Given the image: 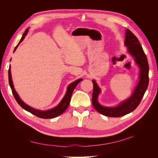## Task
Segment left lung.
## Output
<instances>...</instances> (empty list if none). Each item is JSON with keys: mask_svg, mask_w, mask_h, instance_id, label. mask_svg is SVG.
I'll return each instance as SVG.
<instances>
[{"mask_svg": "<svg viewBox=\"0 0 158 158\" xmlns=\"http://www.w3.org/2000/svg\"><path fill=\"white\" fill-rule=\"evenodd\" d=\"M125 45L127 47V52L133 57L136 64L140 69L138 82L131 96L116 106H103L98 102V97L101 93V89L96 81L92 80L94 84L93 106L97 111L107 117H119L133 111L140 104L149 83V65L146 55L137 37L128 29L125 31Z\"/></svg>", "mask_w": 158, "mask_h": 158, "instance_id": "left-lung-1", "label": "left lung"}]
</instances>
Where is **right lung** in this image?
<instances>
[{
    "instance_id": "1",
    "label": "right lung",
    "mask_w": 158,
    "mask_h": 158,
    "mask_svg": "<svg viewBox=\"0 0 158 158\" xmlns=\"http://www.w3.org/2000/svg\"><path fill=\"white\" fill-rule=\"evenodd\" d=\"M29 29H27L25 31V32L23 33V34L21 38L20 41H19L18 44L17 45V46L15 47V49L14 50V52L17 49V47H18V45H20V43L24 39L26 35L27 34V32ZM11 60V59H10ZM83 79L82 78H80L76 80L74 82L70 83L67 87V89H66V92L64 95V96L63 97V98L62 99L61 101L60 102V103L57 105V106L53 108H52L51 109L49 110H45V111H42V110H39L37 109H34L30 106H28L26 103H25L23 102L22 100L20 99L19 95L18 94V93L16 92L15 89H14V84H13V82H12V74H11V70H10V65L9 66V70H8V81H9V84H10V86L11 88L12 92L13 94V95L14 98L16 99V102H18V103L20 105V106L23 109H25L26 111L30 112L31 113H32L34 115L40 117V118H55L59 116L60 114H63L65 111L66 109H67V107L69 106V103L70 102V99H71V96L72 94H73V92L74 89H75V88L76 87L80 82H81Z\"/></svg>"
}]
</instances>
